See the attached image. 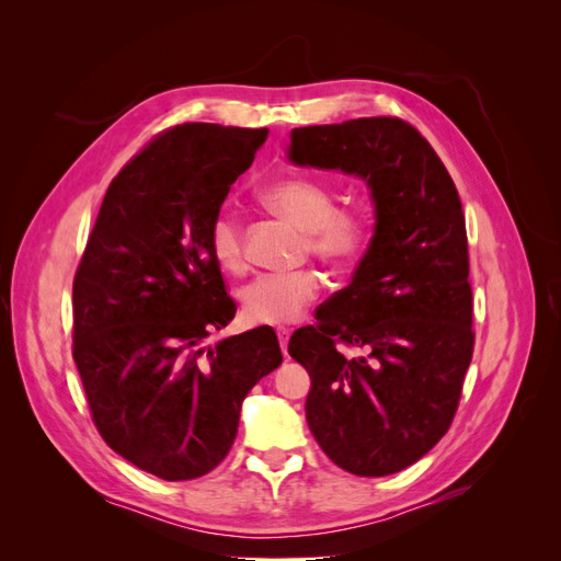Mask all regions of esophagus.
Masks as SVG:
<instances>
[{
	"label": "esophagus",
	"mask_w": 561,
	"mask_h": 561,
	"mask_svg": "<svg viewBox=\"0 0 561 561\" xmlns=\"http://www.w3.org/2000/svg\"><path fill=\"white\" fill-rule=\"evenodd\" d=\"M276 334H278V342H280L283 355H287V342H290V334H293V332H290V330H285V328H280Z\"/></svg>",
	"instance_id": "esophagus-1"
}]
</instances>
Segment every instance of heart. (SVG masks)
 <instances>
[{
  "label": "heart",
  "instance_id": "b5f03b06",
  "mask_svg": "<svg viewBox=\"0 0 561 561\" xmlns=\"http://www.w3.org/2000/svg\"><path fill=\"white\" fill-rule=\"evenodd\" d=\"M266 206L307 231V245L316 257L344 266L367 248L371 222L363 208H336V194L318 178H285L262 194ZM208 248L217 266L241 274L248 264L241 217L231 208L217 210L208 227ZM320 293L316 271L262 274L241 293L243 318L252 325H290L299 320Z\"/></svg>",
  "mask_w": 561,
  "mask_h": 561
}]
</instances>
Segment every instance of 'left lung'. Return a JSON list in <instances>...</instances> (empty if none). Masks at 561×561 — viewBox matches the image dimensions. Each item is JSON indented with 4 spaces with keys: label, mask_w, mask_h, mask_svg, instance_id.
Listing matches in <instances>:
<instances>
[{
    "label": "left lung",
    "mask_w": 561,
    "mask_h": 561,
    "mask_svg": "<svg viewBox=\"0 0 561 561\" xmlns=\"http://www.w3.org/2000/svg\"><path fill=\"white\" fill-rule=\"evenodd\" d=\"M293 163L358 175L375 236L353 280L290 339L307 367L320 449L360 478L416 463L443 437L472 358V290L461 198L428 140L398 116L290 133ZM336 343L360 347L351 359Z\"/></svg>",
    "instance_id": "left-lung-1"
}]
</instances>
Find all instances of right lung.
Instances as JSON below:
<instances>
[{
  "label": "right lung",
  "instance_id": "1",
  "mask_svg": "<svg viewBox=\"0 0 561 561\" xmlns=\"http://www.w3.org/2000/svg\"><path fill=\"white\" fill-rule=\"evenodd\" d=\"M266 133L157 135L112 180L75 276L72 355L95 428L168 482L222 463L250 388L283 363L268 325L203 346L236 313L208 227Z\"/></svg>",
  "mask_w": 561,
  "mask_h": 561
}]
</instances>
